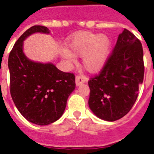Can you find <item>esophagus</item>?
Returning <instances> with one entry per match:
<instances>
[{
  "mask_svg": "<svg viewBox=\"0 0 154 154\" xmlns=\"http://www.w3.org/2000/svg\"><path fill=\"white\" fill-rule=\"evenodd\" d=\"M87 82V78L83 76H77L76 77V85L77 86H79L83 83H85Z\"/></svg>",
  "mask_w": 154,
  "mask_h": 154,
  "instance_id": "1",
  "label": "esophagus"
}]
</instances>
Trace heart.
Instances as JSON below:
<instances>
[{
	"label": "heart",
	"instance_id": "obj_1",
	"mask_svg": "<svg viewBox=\"0 0 154 154\" xmlns=\"http://www.w3.org/2000/svg\"><path fill=\"white\" fill-rule=\"evenodd\" d=\"M69 50L64 49L60 55L68 64L76 62V57H82V64L90 72H97L107 63L111 51V42L105 34L79 32L68 43Z\"/></svg>",
	"mask_w": 154,
	"mask_h": 154
}]
</instances>
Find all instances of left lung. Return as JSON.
Masks as SVG:
<instances>
[{
    "mask_svg": "<svg viewBox=\"0 0 154 154\" xmlns=\"http://www.w3.org/2000/svg\"><path fill=\"white\" fill-rule=\"evenodd\" d=\"M144 70L141 42L125 29L100 74L88 82L92 112L107 122L126 115L137 98Z\"/></svg>",
    "mask_w": 154,
    "mask_h": 154,
    "instance_id": "obj_1",
    "label": "left lung"
}]
</instances>
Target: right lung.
Wrapping results in <instances>:
<instances>
[{
  "label": "right lung",
  "instance_id": "right-lung-1",
  "mask_svg": "<svg viewBox=\"0 0 154 154\" xmlns=\"http://www.w3.org/2000/svg\"><path fill=\"white\" fill-rule=\"evenodd\" d=\"M37 32L49 34L50 32L42 25L29 28L9 53L10 94L25 119L38 125H47L62 116L76 84L74 74L60 71L51 62H37L25 55V40Z\"/></svg>",
  "mask_w": 154,
  "mask_h": 154
}]
</instances>
